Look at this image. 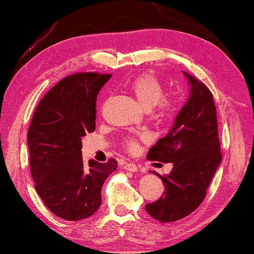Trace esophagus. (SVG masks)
Masks as SVG:
<instances>
[{"label":"esophagus","mask_w":254,"mask_h":254,"mask_svg":"<svg viewBox=\"0 0 254 254\" xmlns=\"http://www.w3.org/2000/svg\"><path fill=\"white\" fill-rule=\"evenodd\" d=\"M124 169H125V170H129V171L134 172V171H137V170H138V166H137L136 164H134V163L129 162V163H125V164H124Z\"/></svg>","instance_id":"34e87169"}]
</instances>
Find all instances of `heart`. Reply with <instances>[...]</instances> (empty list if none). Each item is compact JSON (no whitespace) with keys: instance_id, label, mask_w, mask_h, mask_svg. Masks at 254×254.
I'll list each match as a JSON object with an SVG mask.
<instances>
[{"instance_id":"b5f03b06","label":"heart","mask_w":254,"mask_h":254,"mask_svg":"<svg viewBox=\"0 0 254 254\" xmlns=\"http://www.w3.org/2000/svg\"><path fill=\"white\" fill-rule=\"evenodd\" d=\"M127 90L136 98L138 104L145 110L152 109L153 117L159 122L169 121L173 117L177 110V101L172 96L164 95V85L155 75L150 72L140 73L127 83ZM145 140L147 136L142 133L139 136ZM124 145L127 150H137V138L129 137L124 140Z\"/></svg>"}]
</instances>
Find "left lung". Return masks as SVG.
Returning <instances> with one entry per match:
<instances>
[{
  "mask_svg": "<svg viewBox=\"0 0 254 254\" xmlns=\"http://www.w3.org/2000/svg\"><path fill=\"white\" fill-rule=\"evenodd\" d=\"M190 97L176 117L172 129L149 150L146 158L173 164L160 176L165 186L162 197L145 205V211L160 223H172L191 214L203 203L221 162L217 109L210 89L194 76Z\"/></svg>",
  "mask_w": 254,
  "mask_h": 254,
  "instance_id": "obj_1",
  "label": "left lung"
}]
</instances>
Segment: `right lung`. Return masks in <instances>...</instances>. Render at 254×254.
Listing matches in <instances>:
<instances>
[{
	"mask_svg": "<svg viewBox=\"0 0 254 254\" xmlns=\"http://www.w3.org/2000/svg\"><path fill=\"white\" fill-rule=\"evenodd\" d=\"M110 73L76 72L64 77L38 103L28 129L29 163L38 195L55 216L76 221L92 216L102 186L117 169L82 158V137L96 129V99Z\"/></svg>",
	"mask_w": 254,
	"mask_h": 254,
	"instance_id": "obj_1",
	"label": "right lung"
}]
</instances>
